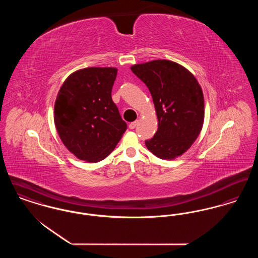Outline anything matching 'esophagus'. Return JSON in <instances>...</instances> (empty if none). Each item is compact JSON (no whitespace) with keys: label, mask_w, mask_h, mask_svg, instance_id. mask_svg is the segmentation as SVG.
Segmentation results:
<instances>
[{"label":"esophagus","mask_w":258,"mask_h":258,"mask_svg":"<svg viewBox=\"0 0 258 258\" xmlns=\"http://www.w3.org/2000/svg\"><path fill=\"white\" fill-rule=\"evenodd\" d=\"M138 124V121H135V122H133V123H130V125H128V127L131 128V130H134L136 127V125Z\"/></svg>","instance_id":"obj_1"}]
</instances>
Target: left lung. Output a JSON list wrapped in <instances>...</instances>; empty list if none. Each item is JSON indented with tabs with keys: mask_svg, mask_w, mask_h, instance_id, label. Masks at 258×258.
Instances as JSON below:
<instances>
[{
	"mask_svg": "<svg viewBox=\"0 0 258 258\" xmlns=\"http://www.w3.org/2000/svg\"><path fill=\"white\" fill-rule=\"evenodd\" d=\"M148 87L159 127L146 140L149 151L162 160L184 154L197 140L204 122V97L197 78L183 66L155 60L131 68Z\"/></svg>",
	"mask_w": 258,
	"mask_h": 258,
	"instance_id": "obj_1",
	"label": "left lung"
}]
</instances>
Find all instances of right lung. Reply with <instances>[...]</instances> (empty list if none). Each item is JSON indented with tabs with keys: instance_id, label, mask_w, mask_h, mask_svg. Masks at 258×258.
<instances>
[{
	"instance_id": "obj_1",
	"label": "right lung",
	"mask_w": 258,
	"mask_h": 258,
	"mask_svg": "<svg viewBox=\"0 0 258 258\" xmlns=\"http://www.w3.org/2000/svg\"><path fill=\"white\" fill-rule=\"evenodd\" d=\"M117 72L115 68L79 70L66 79L58 93L55 125L63 145L79 160H104L126 130L111 97Z\"/></svg>"
}]
</instances>
